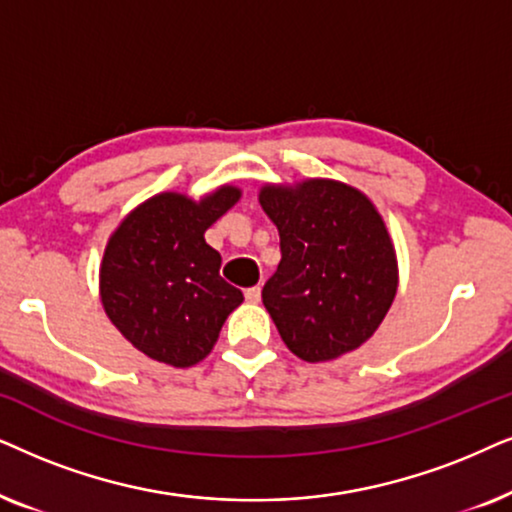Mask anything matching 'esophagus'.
<instances>
[{
  "mask_svg": "<svg viewBox=\"0 0 512 512\" xmlns=\"http://www.w3.org/2000/svg\"><path fill=\"white\" fill-rule=\"evenodd\" d=\"M260 297H262V288H260V285H252V288L245 290V299H248L250 304L260 302Z\"/></svg>",
  "mask_w": 512,
  "mask_h": 512,
  "instance_id": "1",
  "label": "esophagus"
}]
</instances>
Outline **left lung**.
Returning a JSON list of instances; mask_svg holds the SVG:
<instances>
[{"mask_svg": "<svg viewBox=\"0 0 512 512\" xmlns=\"http://www.w3.org/2000/svg\"><path fill=\"white\" fill-rule=\"evenodd\" d=\"M281 262L262 302L285 346L306 363L344 356L374 335L398 290L386 224L370 199L335 180L264 187Z\"/></svg>", "mask_w": 512, "mask_h": 512, "instance_id": "8db88e82", "label": "left lung"}]
</instances>
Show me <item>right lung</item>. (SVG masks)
I'll return each mask as SVG.
<instances>
[{"label": "right lung", "mask_w": 512, "mask_h": 512, "mask_svg": "<svg viewBox=\"0 0 512 512\" xmlns=\"http://www.w3.org/2000/svg\"><path fill=\"white\" fill-rule=\"evenodd\" d=\"M238 196L236 187L217 189L199 203L159 194L109 238L100 267L102 306L121 335L152 360L196 365L243 302V292L220 276V252L203 238Z\"/></svg>", "instance_id": "right-lung-1"}]
</instances>
